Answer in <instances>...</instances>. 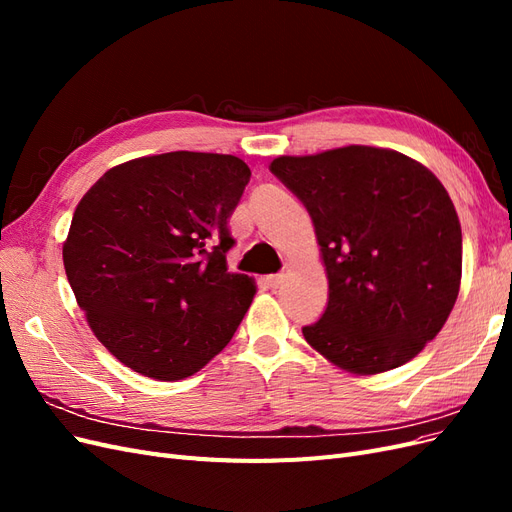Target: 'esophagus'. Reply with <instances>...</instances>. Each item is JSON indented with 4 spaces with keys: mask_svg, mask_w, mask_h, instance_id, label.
Masks as SVG:
<instances>
[{
    "mask_svg": "<svg viewBox=\"0 0 512 512\" xmlns=\"http://www.w3.org/2000/svg\"><path fill=\"white\" fill-rule=\"evenodd\" d=\"M284 280H286V275L284 273H277V275H269L267 277V284H269L271 290H277V288L284 284Z\"/></svg>",
    "mask_w": 512,
    "mask_h": 512,
    "instance_id": "34e87169",
    "label": "esophagus"
}]
</instances>
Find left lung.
Returning <instances> with one entry per match:
<instances>
[{"instance_id":"1","label":"left lung","mask_w":512,"mask_h":512,"mask_svg":"<svg viewBox=\"0 0 512 512\" xmlns=\"http://www.w3.org/2000/svg\"><path fill=\"white\" fill-rule=\"evenodd\" d=\"M271 173L305 205L329 277L307 344L352 374L389 371L440 333L461 282V224L429 168L350 145L280 156Z\"/></svg>"}]
</instances>
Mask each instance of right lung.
<instances>
[{"mask_svg": "<svg viewBox=\"0 0 512 512\" xmlns=\"http://www.w3.org/2000/svg\"><path fill=\"white\" fill-rule=\"evenodd\" d=\"M252 173L224 153L123 162L76 205L64 267L91 331L117 361L183 380L235 335L256 294L228 273V218Z\"/></svg>", "mask_w": 512, "mask_h": 512, "instance_id": "add662e5", "label": "right lung"}]
</instances>
